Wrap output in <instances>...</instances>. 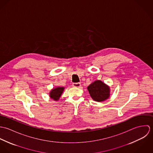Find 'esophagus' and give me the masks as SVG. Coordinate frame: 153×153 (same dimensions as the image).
Returning <instances> with one entry per match:
<instances>
[{"mask_svg":"<svg viewBox=\"0 0 153 153\" xmlns=\"http://www.w3.org/2000/svg\"><path fill=\"white\" fill-rule=\"evenodd\" d=\"M72 86H73L74 87L79 88L81 87V83H74Z\"/></svg>","mask_w":153,"mask_h":153,"instance_id":"1","label":"esophagus"}]
</instances>
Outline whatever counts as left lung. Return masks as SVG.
<instances>
[{"label": "left lung", "instance_id": "8db88e82", "mask_svg": "<svg viewBox=\"0 0 153 153\" xmlns=\"http://www.w3.org/2000/svg\"><path fill=\"white\" fill-rule=\"evenodd\" d=\"M91 97L97 102H102L110 97V88L100 80H96L87 87Z\"/></svg>", "mask_w": 153, "mask_h": 153}]
</instances>
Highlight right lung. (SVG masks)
Returning <instances> with one entry per match:
<instances>
[{
  "instance_id": "add662e5",
  "label": "right lung",
  "mask_w": 153,
  "mask_h": 153,
  "mask_svg": "<svg viewBox=\"0 0 153 153\" xmlns=\"http://www.w3.org/2000/svg\"><path fill=\"white\" fill-rule=\"evenodd\" d=\"M65 88L64 87H58L52 88L49 92V97L55 101H58L62 95Z\"/></svg>"
}]
</instances>
